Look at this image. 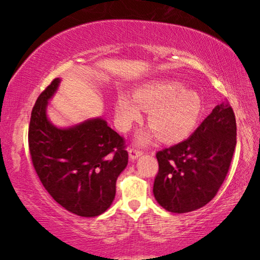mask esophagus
<instances>
[{"label": "esophagus", "mask_w": 260, "mask_h": 260, "mask_svg": "<svg viewBox=\"0 0 260 260\" xmlns=\"http://www.w3.org/2000/svg\"><path fill=\"white\" fill-rule=\"evenodd\" d=\"M128 152H129L131 159H136V158L140 157L143 153L142 150H140V149H136V148H131Z\"/></svg>", "instance_id": "esophagus-1"}]
</instances>
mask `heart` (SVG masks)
<instances>
[{"label":"heart","mask_w":260,"mask_h":260,"mask_svg":"<svg viewBox=\"0 0 260 260\" xmlns=\"http://www.w3.org/2000/svg\"><path fill=\"white\" fill-rule=\"evenodd\" d=\"M142 109L149 110V124L152 133L164 142H179L191 133L199 122L203 103L200 95L183 89L178 81H155L141 87L134 99L121 94L116 101V119L121 131H128L135 121L142 118ZM149 133L140 135L148 141Z\"/></svg>","instance_id":"obj_1"}]
</instances>
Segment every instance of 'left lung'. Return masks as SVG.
Segmentation results:
<instances>
[{"label":"left lung","instance_id":"1","mask_svg":"<svg viewBox=\"0 0 260 260\" xmlns=\"http://www.w3.org/2000/svg\"><path fill=\"white\" fill-rule=\"evenodd\" d=\"M236 147L235 114L228 102L215 107L190 138L157 151L153 195L174 213L202 208L213 199Z\"/></svg>","mask_w":260,"mask_h":260}]
</instances>
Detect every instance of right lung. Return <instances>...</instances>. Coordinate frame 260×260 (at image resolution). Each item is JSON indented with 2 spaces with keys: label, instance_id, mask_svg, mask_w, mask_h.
Returning <instances> with one entry per match:
<instances>
[{
  "label": "right lung",
  "instance_id": "right-lung-1",
  "mask_svg": "<svg viewBox=\"0 0 260 260\" xmlns=\"http://www.w3.org/2000/svg\"><path fill=\"white\" fill-rule=\"evenodd\" d=\"M58 85L59 79H54L30 113V158L43 187L57 203L80 217H96L111 205L117 178L128 162L125 140L101 118L71 128L52 126L46 108Z\"/></svg>",
  "mask_w": 260,
  "mask_h": 260
}]
</instances>
